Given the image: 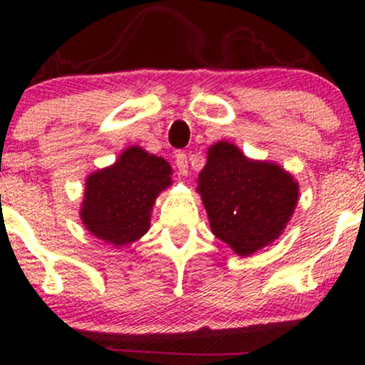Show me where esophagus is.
Masks as SVG:
<instances>
[{"instance_id": "obj_1", "label": "esophagus", "mask_w": 365, "mask_h": 365, "mask_svg": "<svg viewBox=\"0 0 365 365\" xmlns=\"http://www.w3.org/2000/svg\"><path fill=\"white\" fill-rule=\"evenodd\" d=\"M175 165H177L180 175H187V171H188L187 154L185 153H178L177 156H175Z\"/></svg>"}]
</instances>
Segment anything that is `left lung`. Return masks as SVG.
I'll return each mask as SVG.
<instances>
[{
    "mask_svg": "<svg viewBox=\"0 0 365 365\" xmlns=\"http://www.w3.org/2000/svg\"><path fill=\"white\" fill-rule=\"evenodd\" d=\"M207 154L197 190L212 233L238 255L276 240L299 200L292 175L273 163L250 161L228 142H217Z\"/></svg>",
    "mask_w": 365,
    "mask_h": 365,
    "instance_id": "obj_1",
    "label": "left lung"
}]
</instances>
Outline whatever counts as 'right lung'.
I'll return each instance as SVG.
<instances>
[{
  "label": "right lung",
  "instance_id": "obj_1",
  "mask_svg": "<svg viewBox=\"0 0 365 365\" xmlns=\"http://www.w3.org/2000/svg\"><path fill=\"white\" fill-rule=\"evenodd\" d=\"M170 175L165 159L140 148L127 149L115 165L87 178L82 223L108 244H132L149 230L150 209L171 183Z\"/></svg>",
  "mask_w": 365,
  "mask_h": 365
}]
</instances>
